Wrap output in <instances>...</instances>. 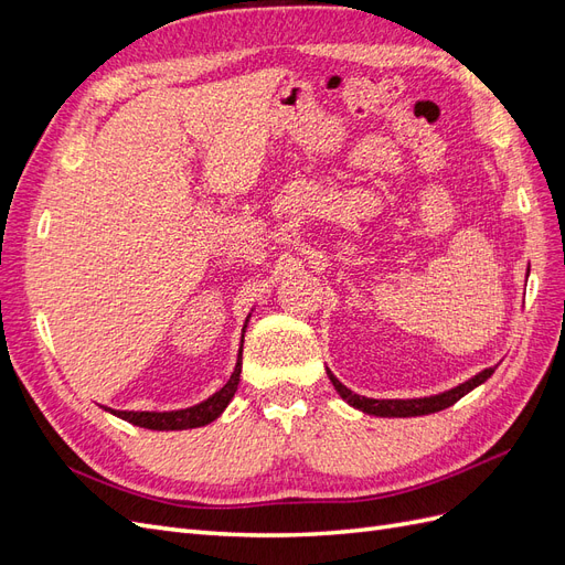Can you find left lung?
I'll use <instances>...</instances> for the list:
<instances>
[{
    "mask_svg": "<svg viewBox=\"0 0 565 565\" xmlns=\"http://www.w3.org/2000/svg\"><path fill=\"white\" fill-rule=\"evenodd\" d=\"M494 372V367H488L483 372H478L476 377H471L469 382L459 384L446 393H438V396L431 398H413V401H374V398H365L358 396V393L349 391L344 384H341L334 374L328 370L330 382L334 384V388L339 391V396L344 398L347 403H351L353 407L363 409L367 415H377V417H419V415H431V413H440L450 405H455L461 396H467L471 388H476L478 384H483L490 374Z\"/></svg>",
    "mask_w": 565,
    "mask_h": 565,
    "instance_id": "obj_1",
    "label": "left lung"
}]
</instances>
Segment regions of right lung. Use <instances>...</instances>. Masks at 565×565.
Returning <instances> with one entry per match:
<instances>
[{
    "mask_svg": "<svg viewBox=\"0 0 565 565\" xmlns=\"http://www.w3.org/2000/svg\"><path fill=\"white\" fill-rule=\"evenodd\" d=\"M241 370H243V349L241 355H237V365L231 374V380L224 384V388H218L214 396H210L204 403L185 407V409H174V413H125V409H110L113 415L122 417L125 422H131L136 426H143V429L152 431H181V429H195V426H204L214 422L221 413H224L231 398L237 391V382H241Z\"/></svg>",
    "mask_w": 565,
    "mask_h": 565,
    "instance_id": "right-lung-1",
    "label": "right lung"
}]
</instances>
